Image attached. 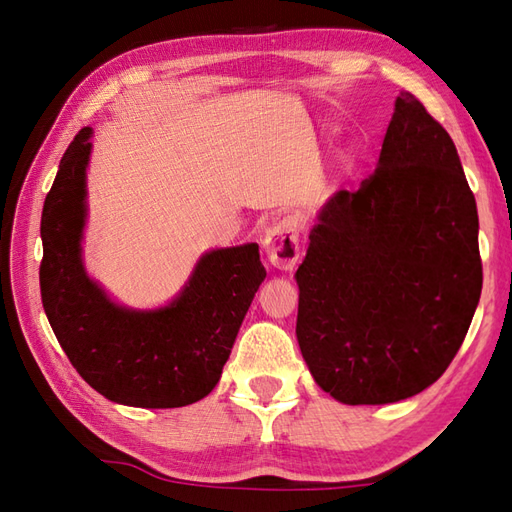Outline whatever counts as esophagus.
<instances>
[{"label": "esophagus", "mask_w": 512, "mask_h": 512, "mask_svg": "<svg viewBox=\"0 0 512 512\" xmlns=\"http://www.w3.org/2000/svg\"><path fill=\"white\" fill-rule=\"evenodd\" d=\"M268 262L279 270H292L299 262V228L295 220H281L270 226L264 237Z\"/></svg>", "instance_id": "1"}]
</instances>
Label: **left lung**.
<instances>
[{
    "instance_id": "obj_1",
    "label": "left lung",
    "mask_w": 512,
    "mask_h": 512,
    "mask_svg": "<svg viewBox=\"0 0 512 512\" xmlns=\"http://www.w3.org/2000/svg\"><path fill=\"white\" fill-rule=\"evenodd\" d=\"M477 206L451 136L400 92L376 171L336 191L297 270V341L343 405H385L436 383L482 292Z\"/></svg>"
}]
</instances>
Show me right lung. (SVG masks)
Returning <instances> with one entry per match:
<instances>
[{
    "mask_svg": "<svg viewBox=\"0 0 512 512\" xmlns=\"http://www.w3.org/2000/svg\"><path fill=\"white\" fill-rule=\"evenodd\" d=\"M90 138L92 127L74 136L43 202V310L76 372L107 400L143 409L191 405L220 380L239 325L266 277L259 246L204 253L167 306H118L83 266Z\"/></svg>",
    "mask_w": 512,
    "mask_h": 512,
    "instance_id": "right-lung-1",
    "label": "right lung"
}]
</instances>
